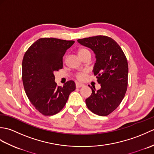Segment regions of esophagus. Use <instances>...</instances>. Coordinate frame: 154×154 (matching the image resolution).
Here are the masks:
<instances>
[{
    "label": "esophagus",
    "mask_w": 154,
    "mask_h": 154,
    "mask_svg": "<svg viewBox=\"0 0 154 154\" xmlns=\"http://www.w3.org/2000/svg\"><path fill=\"white\" fill-rule=\"evenodd\" d=\"M85 86V85L83 83H76V87L77 88H81V87H83Z\"/></svg>",
    "instance_id": "34e87169"
}]
</instances>
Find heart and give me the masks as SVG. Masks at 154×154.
<instances>
[{
	"label": "heart",
	"instance_id": "b5f03b06",
	"mask_svg": "<svg viewBox=\"0 0 154 154\" xmlns=\"http://www.w3.org/2000/svg\"><path fill=\"white\" fill-rule=\"evenodd\" d=\"M87 53H90V51L86 48H81L79 49V51H78V54H79V57L82 56L83 55ZM87 74V71H83L81 72H79V73H78L76 75V77L78 79L83 80L85 78Z\"/></svg>",
	"mask_w": 154,
	"mask_h": 154
}]
</instances>
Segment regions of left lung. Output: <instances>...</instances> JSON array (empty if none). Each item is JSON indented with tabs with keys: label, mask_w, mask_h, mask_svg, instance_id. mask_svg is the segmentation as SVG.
<instances>
[{
	"label": "left lung",
	"mask_w": 154,
	"mask_h": 154,
	"mask_svg": "<svg viewBox=\"0 0 154 154\" xmlns=\"http://www.w3.org/2000/svg\"><path fill=\"white\" fill-rule=\"evenodd\" d=\"M77 42L95 54L93 72L100 85L97 91L89 85L92 94L85 100L87 106L97 115H109L119 106L126 92L128 74L126 57L120 45L105 35L79 39Z\"/></svg>",
	"instance_id": "1"
}]
</instances>
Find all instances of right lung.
I'll list each match as a JSON object with an SVG mask.
<instances>
[{
    "label": "right lung",
    "mask_w": 154,
    "mask_h": 154,
    "mask_svg": "<svg viewBox=\"0 0 154 154\" xmlns=\"http://www.w3.org/2000/svg\"><path fill=\"white\" fill-rule=\"evenodd\" d=\"M74 43L73 40L40 38L23 57L22 81L26 94L35 109L45 116L61 111L76 88L73 81L57 87L54 74L63 67V55Z\"/></svg>",
    "instance_id": "add662e5"
}]
</instances>
